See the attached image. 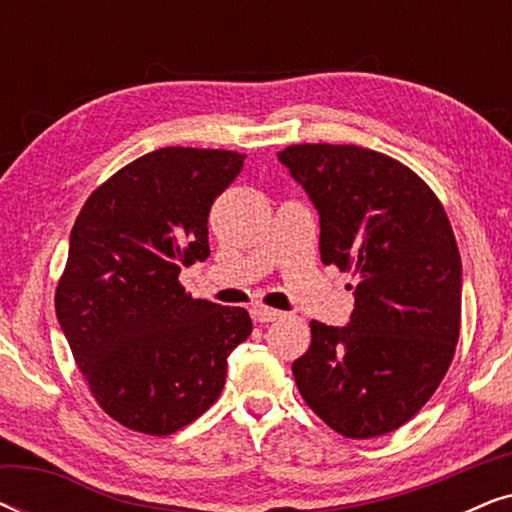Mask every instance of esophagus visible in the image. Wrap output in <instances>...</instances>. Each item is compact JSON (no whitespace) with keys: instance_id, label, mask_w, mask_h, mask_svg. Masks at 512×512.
Masks as SVG:
<instances>
[{"instance_id":"obj_1","label":"esophagus","mask_w":512,"mask_h":512,"mask_svg":"<svg viewBox=\"0 0 512 512\" xmlns=\"http://www.w3.org/2000/svg\"><path fill=\"white\" fill-rule=\"evenodd\" d=\"M251 314H254V319L261 321V324H270V321H277L284 317V312L272 310V307H265V305H254L251 307Z\"/></svg>"}]
</instances>
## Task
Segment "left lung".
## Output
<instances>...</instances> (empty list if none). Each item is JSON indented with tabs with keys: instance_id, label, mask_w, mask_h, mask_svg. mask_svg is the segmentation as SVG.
<instances>
[{
	"instance_id": "left-lung-1",
	"label": "left lung",
	"mask_w": 512,
	"mask_h": 512,
	"mask_svg": "<svg viewBox=\"0 0 512 512\" xmlns=\"http://www.w3.org/2000/svg\"><path fill=\"white\" fill-rule=\"evenodd\" d=\"M319 212L321 263L352 270L347 326L312 321L293 361L300 396L345 438L410 422L450 368L461 326V258L436 193L410 167L354 144L277 153Z\"/></svg>"
}]
</instances>
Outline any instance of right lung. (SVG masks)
I'll return each instance as SVG.
<instances>
[{
  "label": "right lung",
  "mask_w": 512,
  "mask_h": 512,
  "mask_svg": "<svg viewBox=\"0 0 512 512\" xmlns=\"http://www.w3.org/2000/svg\"><path fill=\"white\" fill-rule=\"evenodd\" d=\"M242 165L237 151L167 146L97 186L76 216L55 314L90 394L125 429L170 436L198 419L249 338L244 307L179 284L209 256V209Z\"/></svg>",
  "instance_id": "right-lung-1"
}]
</instances>
